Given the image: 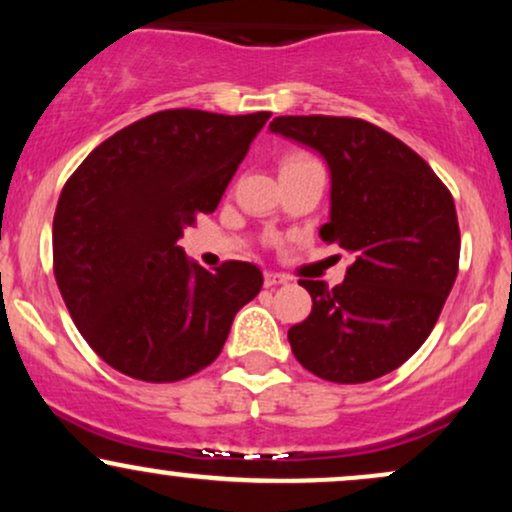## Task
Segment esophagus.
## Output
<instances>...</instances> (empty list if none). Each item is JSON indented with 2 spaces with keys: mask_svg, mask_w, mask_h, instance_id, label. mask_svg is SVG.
<instances>
[{
  "mask_svg": "<svg viewBox=\"0 0 512 512\" xmlns=\"http://www.w3.org/2000/svg\"><path fill=\"white\" fill-rule=\"evenodd\" d=\"M286 276L284 274H274V272H267L264 274V286H267V289H274V286H281V284H286Z\"/></svg>",
  "mask_w": 512,
  "mask_h": 512,
  "instance_id": "34e87169",
  "label": "esophagus"
}]
</instances>
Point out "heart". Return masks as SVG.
Returning <instances> with one entry per match:
<instances>
[{
	"label": "heart",
	"instance_id": "1",
	"mask_svg": "<svg viewBox=\"0 0 512 512\" xmlns=\"http://www.w3.org/2000/svg\"><path fill=\"white\" fill-rule=\"evenodd\" d=\"M301 161H313L308 154H289L281 158V166H286V163H301Z\"/></svg>",
	"mask_w": 512,
	"mask_h": 512
}]
</instances>
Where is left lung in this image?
I'll use <instances>...</instances> for the list:
<instances>
[{
	"label": "left lung",
	"instance_id": "left-lung-1",
	"mask_svg": "<svg viewBox=\"0 0 512 512\" xmlns=\"http://www.w3.org/2000/svg\"><path fill=\"white\" fill-rule=\"evenodd\" d=\"M269 129L330 163L332 209L320 238L349 252L342 284L301 279L313 310L289 330L298 363L356 385L402 366L426 342L460 269L455 202L431 166L358 117L281 115Z\"/></svg>",
	"mask_w": 512,
	"mask_h": 512
}]
</instances>
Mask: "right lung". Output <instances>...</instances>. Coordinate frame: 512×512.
Masks as SVG:
<instances>
[{
    "label": "right lung",
    "instance_id": "right-lung-1",
    "mask_svg": "<svg viewBox=\"0 0 512 512\" xmlns=\"http://www.w3.org/2000/svg\"><path fill=\"white\" fill-rule=\"evenodd\" d=\"M269 115L161 110L98 144L64 182L52 269L76 330L108 366L178 383L221 354L262 272L238 260L207 272L178 240L219 207Z\"/></svg>",
    "mask_w": 512,
    "mask_h": 512
}]
</instances>
